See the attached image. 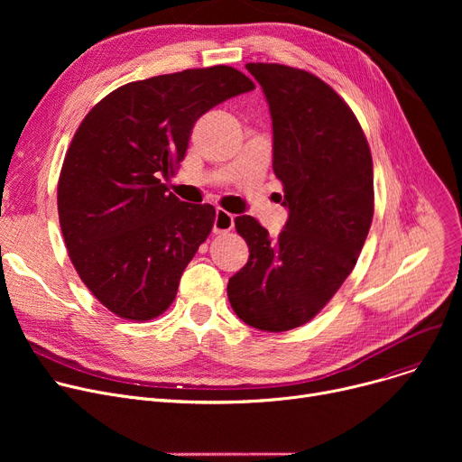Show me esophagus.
I'll use <instances>...</instances> for the list:
<instances>
[{
    "label": "esophagus",
    "mask_w": 462,
    "mask_h": 462,
    "mask_svg": "<svg viewBox=\"0 0 462 462\" xmlns=\"http://www.w3.org/2000/svg\"><path fill=\"white\" fill-rule=\"evenodd\" d=\"M232 228H234V215L225 209H217L213 218V232L223 234V232H230Z\"/></svg>",
    "instance_id": "1"
}]
</instances>
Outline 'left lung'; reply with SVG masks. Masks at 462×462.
<instances>
[{
    "mask_svg": "<svg viewBox=\"0 0 462 462\" xmlns=\"http://www.w3.org/2000/svg\"><path fill=\"white\" fill-rule=\"evenodd\" d=\"M273 124V172L288 221L270 237L254 217H236L249 260L228 281L237 317L262 331L307 324L352 273L373 213V157L350 106L307 70L247 63Z\"/></svg>",
    "mask_w": 462,
    "mask_h": 462,
    "instance_id": "obj_1",
    "label": "left lung"
}]
</instances>
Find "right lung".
Segmentation results:
<instances>
[{"instance_id": "1", "label": "right lung", "mask_w": 462, "mask_h": 462, "mask_svg": "<svg viewBox=\"0 0 462 462\" xmlns=\"http://www.w3.org/2000/svg\"><path fill=\"white\" fill-rule=\"evenodd\" d=\"M251 89L226 65L131 82L97 103L72 136L60 226L82 282L119 319L152 320L174 301L215 208L181 202L159 178L183 161L200 116Z\"/></svg>"}]
</instances>
